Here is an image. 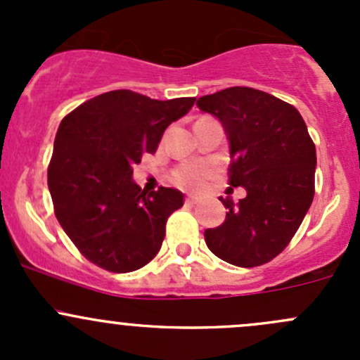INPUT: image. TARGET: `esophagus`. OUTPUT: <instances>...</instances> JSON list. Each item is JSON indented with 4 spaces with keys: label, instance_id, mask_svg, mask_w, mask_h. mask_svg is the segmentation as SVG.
I'll list each match as a JSON object with an SVG mask.
<instances>
[{
    "label": "esophagus",
    "instance_id": "1",
    "mask_svg": "<svg viewBox=\"0 0 360 360\" xmlns=\"http://www.w3.org/2000/svg\"><path fill=\"white\" fill-rule=\"evenodd\" d=\"M186 203H188V205H195V203H198V198L191 197V195H190V197H186Z\"/></svg>",
    "mask_w": 360,
    "mask_h": 360
}]
</instances>
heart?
<instances>
[{"label":"heart","mask_w":360,"mask_h":360,"mask_svg":"<svg viewBox=\"0 0 360 360\" xmlns=\"http://www.w3.org/2000/svg\"><path fill=\"white\" fill-rule=\"evenodd\" d=\"M210 172H212V167L207 163H184L174 170L172 181L184 190H200L205 186Z\"/></svg>","instance_id":"obj_1"}]
</instances>
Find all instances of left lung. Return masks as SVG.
I'll list each match as a JSON object with an SVG mask.
<instances>
[{"label": "left lung", "instance_id": "1", "mask_svg": "<svg viewBox=\"0 0 360 360\" xmlns=\"http://www.w3.org/2000/svg\"><path fill=\"white\" fill-rule=\"evenodd\" d=\"M198 110L216 116L230 144V186L248 195L221 198L226 219L205 230L207 248L242 268L268 263L285 249L315 193V144L300 111L249 86L203 96Z\"/></svg>", "mask_w": 360, "mask_h": 360}]
</instances>
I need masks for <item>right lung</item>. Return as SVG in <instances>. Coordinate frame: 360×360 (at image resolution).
Returning <instances> with one entry per match:
<instances>
[{
  "label": "right lung",
  "instance_id": "1",
  "mask_svg": "<svg viewBox=\"0 0 360 360\" xmlns=\"http://www.w3.org/2000/svg\"><path fill=\"white\" fill-rule=\"evenodd\" d=\"M195 97L157 101L112 90L60 122L49 167L57 221L79 252L112 274L150 263L162 248L167 217L183 205L174 188L141 190L134 165L157 151L163 132Z\"/></svg>",
  "mask_w": 360,
  "mask_h": 360
}]
</instances>
